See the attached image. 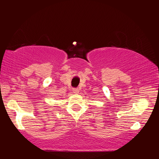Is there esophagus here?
<instances>
[{"label":"esophagus","mask_w":159,"mask_h":159,"mask_svg":"<svg viewBox=\"0 0 159 159\" xmlns=\"http://www.w3.org/2000/svg\"><path fill=\"white\" fill-rule=\"evenodd\" d=\"M79 89L78 88H74L73 89V92L74 93H79Z\"/></svg>","instance_id":"esophagus-1"}]
</instances>
